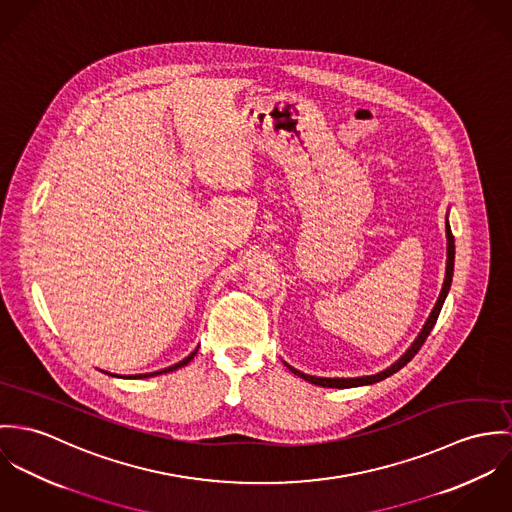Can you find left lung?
Listing matches in <instances>:
<instances>
[{
	"instance_id": "left-lung-1",
	"label": "left lung",
	"mask_w": 512,
	"mask_h": 512,
	"mask_svg": "<svg viewBox=\"0 0 512 512\" xmlns=\"http://www.w3.org/2000/svg\"><path fill=\"white\" fill-rule=\"evenodd\" d=\"M446 235H448V265H446V281H444V286H442V292H440V298H438V302H436V306H434V310H432V314H430V318H428V322L424 324V328H422V332H420V336L416 338V341L412 343V347L398 359L395 365H391L389 369H385V371H381V373H377V375H369V377H357V379H322V377H312V375H304V373H300V371H296V369H292V367H288L294 375H298L300 379H304V381H308V383H312V385H320V387H330V389H349V387H361V385H373V383H379V381H383V379H387V377H391L393 373H397L398 369H402L418 351H420V347L424 345V341L426 338L430 336V332H432V328H434V324H436V320H438V316H440V310H442V306H444V300H446V296H448V290H450V286H452V277H454V259H455V243H454V235H452V229H450V224H446Z\"/></svg>"
}]
</instances>
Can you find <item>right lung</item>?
Segmentation results:
<instances>
[{"label": "right lung", "instance_id": "obj_1", "mask_svg": "<svg viewBox=\"0 0 512 512\" xmlns=\"http://www.w3.org/2000/svg\"><path fill=\"white\" fill-rule=\"evenodd\" d=\"M198 351V349H196ZM196 351H192L186 359H182L180 363H176V365H172V367H167V369H163V371H157V373H145V375H135L137 379H143V377H155V375H161V373H171L174 369H180V367H184V365H188L192 359H194V355H196ZM129 377H133V375H129Z\"/></svg>", "mask_w": 512, "mask_h": 512}]
</instances>
